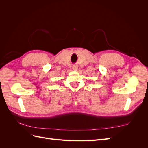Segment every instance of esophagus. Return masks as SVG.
<instances>
[{
    "label": "esophagus",
    "instance_id": "34e87169",
    "mask_svg": "<svg viewBox=\"0 0 148 148\" xmlns=\"http://www.w3.org/2000/svg\"><path fill=\"white\" fill-rule=\"evenodd\" d=\"M78 65H73V70H77V69H78Z\"/></svg>",
    "mask_w": 148,
    "mask_h": 148
}]
</instances>
